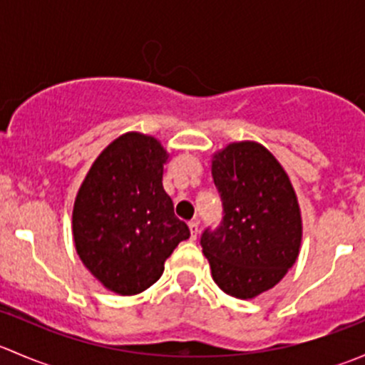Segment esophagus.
<instances>
[{
    "label": "esophagus",
    "instance_id": "34e87169",
    "mask_svg": "<svg viewBox=\"0 0 365 365\" xmlns=\"http://www.w3.org/2000/svg\"><path fill=\"white\" fill-rule=\"evenodd\" d=\"M189 227H190V237H192L194 240H196L197 233H200V227H197V220H190Z\"/></svg>",
    "mask_w": 365,
    "mask_h": 365
}]
</instances>
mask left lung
I'll return each mask as SVG.
<instances>
[{"label": "left lung", "instance_id": "obj_1", "mask_svg": "<svg viewBox=\"0 0 365 365\" xmlns=\"http://www.w3.org/2000/svg\"><path fill=\"white\" fill-rule=\"evenodd\" d=\"M222 222L206 230L201 247L215 284L249 300L274 288L295 264L302 215L295 189L279 160L256 141L230 143L212 157Z\"/></svg>", "mask_w": 365, "mask_h": 365}]
</instances>
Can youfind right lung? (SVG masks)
<instances>
[{
	"instance_id": "right-lung-1",
	"label": "right lung",
	"mask_w": 365,
	"mask_h": 365,
	"mask_svg": "<svg viewBox=\"0 0 365 365\" xmlns=\"http://www.w3.org/2000/svg\"><path fill=\"white\" fill-rule=\"evenodd\" d=\"M169 153L159 139L127 132L95 159L72 212L76 251L109 292L130 297L155 284L189 226L162 185Z\"/></svg>"
}]
</instances>
